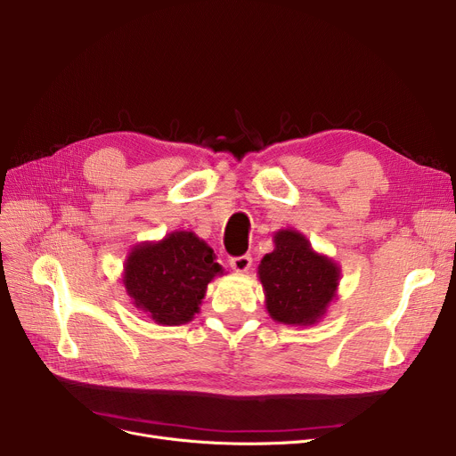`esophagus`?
<instances>
[{"mask_svg": "<svg viewBox=\"0 0 456 456\" xmlns=\"http://www.w3.org/2000/svg\"><path fill=\"white\" fill-rule=\"evenodd\" d=\"M231 268L236 273H246L251 268V256L249 255H242V256L231 258Z\"/></svg>", "mask_w": 456, "mask_h": 456, "instance_id": "esophagus-1", "label": "esophagus"}]
</instances>
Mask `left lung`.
Returning a JSON list of instances; mask_svg holds the SVG:
<instances>
[{
    "label": "left lung",
    "mask_w": 456,
    "mask_h": 456,
    "mask_svg": "<svg viewBox=\"0 0 456 456\" xmlns=\"http://www.w3.org/2000/svg\"><path fill=\"white\" fill-rule=\"evenodd\" d=\"M273 251L262 256L258 281L273 322L292 327H313L338 296L340 266L318 253L296 229L273 234Z\"/></svg>",
    "instance_id": "8db88e82"
}]
</instances>
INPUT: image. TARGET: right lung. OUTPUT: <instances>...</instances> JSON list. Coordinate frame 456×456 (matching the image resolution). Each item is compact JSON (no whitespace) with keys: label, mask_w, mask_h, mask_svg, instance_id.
I'll list each match as a JSON object with an SVG mask.
<instances>
[{"label":"right lung","mask_w":456,"mask_h":456,"mask_svg":"<svg viewBox=\"0 0 456 456\" xmlns=\"http://www.w3.org/2000/svg\"><path fill=\"white\" fill-rule=\"evenodd\" d=\"M224 275L212 248L191 231H174L162 240L131 248L122 282L131 303L157 325L194 320L208 282Z\"/></svg>","instance_id":"obj_1"}]
</instances>
